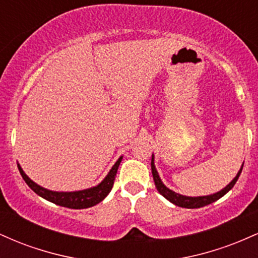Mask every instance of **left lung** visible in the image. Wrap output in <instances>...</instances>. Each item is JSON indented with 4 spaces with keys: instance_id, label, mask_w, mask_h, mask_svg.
I'll return each instance as SVG.
<instances>
[{
    "instance_id": "1",
    "label": "left lung",
    "mask_w": 258,
    "mask_h": 258,
    "mask_svg": "<svg viewBox=\"0 0 258 258\" xmlns=\"http://www.w3.org/2000/svg\"><path fill=\"white\" fill-rule=\"evenodd\" d=\"M242 166H244V164L241 165L240 170H239V172L236 173V176L234 177L232 182H230L228 185L224 186L223 189H221L220 191H217V193L204 195V197H186V195L178 194L176 193V191L171 190L170 188H167V186L162 183L158 171H156L155 164H154V154L152 155V173H153V178H154V182H155V186L156 189H158V191L162 195V197L166 198L170 203H172L173 205L184 207V209H199V207H204L209 205V204L215 203L216 200L221 199V198L223 197V195H226L236 183V180H238L239 176H240L241 173Z\"/></svg>"
}]
</instances>
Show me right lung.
Listing matches in <instances>:
<instances>
[{"label": "right lung", "instance_id": "right-lung-1", "mask_svg": "<svg viewBox=\"0 0 258 258\" xmlns=\"http://www.w3.org/2000/svg\"><path fill=\"white\" fill-rule=\"evenodd\" d=\"M121 160H122V156H120V158L117 159V161L112 165L111 170L109 171L108 174L105 176V178L103 179L99 184H97L96 186H92V188L84 189V190L76 191L49 190V189H46L43 188V186L38 185L37 183H35L34 180L29 178L19 164H18V168H19V172L22 174L23 179L25 180L26 184L30 186L37 195H40L41 198L51 201V203L55 204V205L80 210L97 205L100 201L104 200L106 195L110 193L112 185H114L115 176H116L117 168H119Z\"/></svg>", "mask_w": 258, "mask_h": 258}]
</instances>
